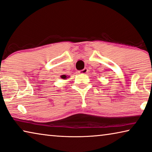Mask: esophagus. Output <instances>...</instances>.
Instances as JSON below:
<instances>
[{"mask_svg": "<svg viewBox=\"0 0 152 152\" xmlns=\"http://www.w3.org/2000/svg\"><path fill=\"white\" fill-rule=\"evenodd\" d=\"M88 72V69L86 68H85L83 69H82V70L79 71V74H86V73Z\"/></svg>", "mask_w": 152, "mask_h": 152, "instance_id": "1", "label": "esophagus"}]
</instances>
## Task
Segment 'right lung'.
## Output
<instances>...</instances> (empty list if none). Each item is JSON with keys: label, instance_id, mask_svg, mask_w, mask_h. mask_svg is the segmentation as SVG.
Masks as SVG:
<instances>
[{"label": "right lung", "instance_id": "add662e5", "mask_svg": "<svg viewBox=\"0 0 152 152\" xmlns=\"http://www.w3.org/2000/svg\"><path fill=\"white\" fill-rule=\"evenodd\" d=\"M69 76H67L66 75H62V76H61V78H62V79H64V80H66V79H67V78H68Z\"/></svg>", "mask_w": 152, "mask_h": 152}]
</instances>
